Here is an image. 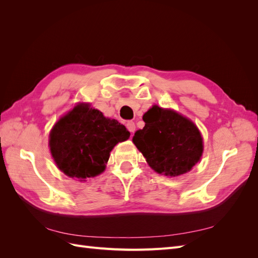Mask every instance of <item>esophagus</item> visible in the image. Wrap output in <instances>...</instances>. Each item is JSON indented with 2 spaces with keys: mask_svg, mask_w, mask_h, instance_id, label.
Here are the masks:
<instances>
[{
  "mask_svg": "<svg viewBox=\"0 0 258 258\" xmlns=\"http://www.w3.org/2000/svg\"><path fill=\"white\" fill-rule=\"evenodd\" d=\"M126 127H127V129L131 132H135L136 131V124H135V122L132 121V120H130V121H127V123H126Z\"/></svg>",
  "mask_w": 258,
  "mask_h": 258,
  "instance_id": "esophagus-1",
  "label": "esophagus"
}]
</instances>
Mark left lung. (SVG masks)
Returning <instances> with one entry per match:
<instances>
[{"label": "left lung", "instance_id": "1", "mask_svg": "<svg viewBox=\"0 0 258 258\" xmlns=\"http://www.w3.org/2000/svg\"><path fill=\"white\" fill-rule=\"evenodd\" d=\"M145 126L132 141L156 172L174 177L184 174L200 160L204 141L191 120L172 110L152 106L143 115Z\"/></svg>", "mask_w": 258, "mask_h": 258}]
</instances>
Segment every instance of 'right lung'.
I'll list each match as a JSON object with an SVG mask.
<instances>
[{"instance_id":"add662e5","label":"right lung","mask_w":258,"mask_h":258,"mask_svg":"<svg viewBox=\"0 0 258 258\" xmlns=\"http://www.w3.org/2000/svg\"><path fill=\"white\" fill-rule=\"evenodd\" d=\"M129 137L123 124L80 103L54 124L49 147L62 172L82 182L102 173L113 147Z\"/></svg>"}]
</instances>
